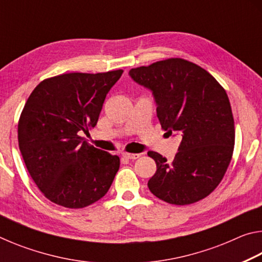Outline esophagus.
I'll return each instance as SVG.
<instances>
[{
	"mask_svg": "<svg viewBox=\"0 0 262 262\" xmlns=\"http://www.w3.org/2000/svg\"><path fill=\"white\" fill-rule=\"evenodd\" d=\"M122 156L128 159H137L140 158V154H130V152H122Z\"/></svg>",
	"mask_w": 262,
	"mask_h": 262,
	"instance_id": "obj_1",
	"label": "esophagus"
}]
</instances>
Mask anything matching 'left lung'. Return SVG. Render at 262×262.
I'll return each instance as SVG.
<instances>
[{"label": "left lung", "instance_id": "left-lung-1", "mask_svg": "<svg viewBox=\"0 0 262 262\" xmlns=\"http://www.w3.org/2000/svg\"><path fill=\"white\" fill-rule=\"evenodd\" d=\"M129 75L152 91L162 129L181 136L171 163L148 152L157 165L148 181L150 192L177 206L207 198L223 179L233 154L234 121L227 91L207 70L180 57L133 68Z\"/></svg>", "mask_w": 262, "mask_h": 262}]
</instances>
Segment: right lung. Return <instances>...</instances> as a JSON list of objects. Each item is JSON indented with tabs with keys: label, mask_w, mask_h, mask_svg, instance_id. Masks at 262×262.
I'll list each match as a JSON object with an SVG mask.
<instances>
[{
	"label": "right lung",
	"mask_w": 262,
	"mask_h": 262,
	"mask_svg": "<svg viewBox=\"0 0 262 262\" xmlns=\"http://www.w3.org/2000/svg\"><path fill=\"white\" fill-rule=\"evenodd\" d=\"M122 69L69 73L43 79L26 100L18 121V145L31 178L48 200L72 209L107 193L120 158L88 145L106 95Z\"/></svg>",
	"instance_id": "add662e5"
}]
</instances>
